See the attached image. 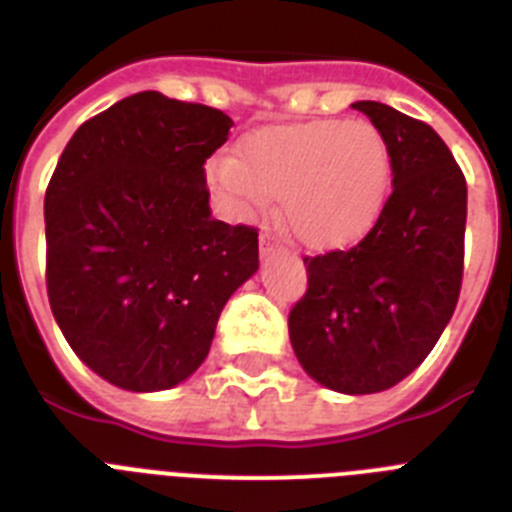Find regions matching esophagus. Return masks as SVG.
Masks as SVG:
<instances>
[{
    "mask_svg": "<svg viewBox=\"0 0 512 512\" xmlns=\"http://www.w3.org/2000/svg\"><path fill=\"white\" fill-rule=\"evenodd\" d=\"M275 247H278V239H275L273 231L262 229L260 231V252H262V255H270V252H273Z\"/></svg>",
    "mask_w": 512,
    "mask_h": 512,
    "instance_id": "1",
    "label": "esophagus"
}]
</instances>
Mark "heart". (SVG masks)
Instances as JSON below:
<instances>
[{
    "mask_svg": "<svg viewBox=\"0 0 512 512\" xmlns=\"http://www.w3.org/2000/svg\"><path fill=\"white\" fill-rule=\"evenodd\" d=\"M213 180L242 216L283 198V219L306 247H342L381 216L391 151L371 121H314L260 131L237 159L213 164Z\"/></svg>",
    "mask_w": 512,
    "mask_h": 512,
    "instance_id": "obj_1",
    "label": "heart"
}]
</instances>
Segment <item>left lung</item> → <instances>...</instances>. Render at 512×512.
I'll use <instances>...</instances> for the list:
<instances>
[{
	"label": "left lung",
	"mask_w": 512,
	"mask_h": 512,
	"mask_svg": "<svg viewBox=\"0 0 512 512\" xmlns=\"http://www.w3.org/2000/svg\"><path fill=\"white\" fill-rule=\"evenodd\" d=\"M353 108L384 133L394 188L361 242L304 257L309 286L288 314V335L311 379L340 394H376L410 376L453 317L466 180L428 123L381 102Z\"/></svg>",
	"instance_id": "obj_1"
}]
</instances>
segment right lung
I'll return each mask as SVG.
<instances>
[{
    "label": "right lung",
    "instance_id": "right-lung-1",
    "mask_svg": "<svg viewBox=\"0 0 512 512\" xmlns=\"http://www.w3.org/2000/svg\"><path fill=\"white\" fill-rule=\"evenodd\" d=\"M229 115L139 92L84 121L46 190L48 301L71 350L128 391L206 361L229 296L257 270V229L211 219L203 164Z\"/></svg>",
    "mask_w": 512,
    "mask_h": 512
}]
</instances>
